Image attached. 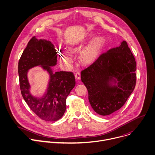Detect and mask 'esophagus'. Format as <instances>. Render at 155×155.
Returning a JSON list of instances; mask_svg holds the SVG:
<instances>
[{"label":"esophagus","mask_w":155,"mask_h":155,"mask_svg":"<svg viewBox=\"0 0 155 155\" xmlns=\"http://www.w3.org/2000/svg\"><path fill=\"white\" fill-rule=\"evenodd\" d=\"M75 78H76V79L78 80H79L81 79V74L79 72H77L76 74H75Z\"/></svg>","instance_id":"34e87169"}]
</instances>
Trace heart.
Masks as SVG:
<instances>
[{
  "label": "heart",
  "mask_w": 155,
  "mask_h": 155,
  "mask_svg": "<svg viewBox=\"0 0 155 155\" xmlns=\"http://www.w3.org/2000/svg\"><path fill=\"white\" fill-rule=\"evenodd\" d=\"M90 37H92L91 35ZM86 42L85 40H75L70 41L68 43V47L71 50H76L83 48ZM104 45V40L102 38H96L90 41L86 46L81 54V58L85 62H90L95 59L99 55ZM60 59L64 64L67 65L71 64L73 61V57L64 49L61 48L59 51Z\"/></svg>",
  "instance_id": "obj_1"
}]
</instances>
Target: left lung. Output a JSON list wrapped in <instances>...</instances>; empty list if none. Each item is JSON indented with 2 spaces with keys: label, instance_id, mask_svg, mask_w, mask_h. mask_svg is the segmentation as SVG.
<instances>
[{
  "label": "left lung",
  "instance_id": "8db88e82",
  "mask_svg": "<svg viewBox=\"0 0 155 155\" xmlns=\"http://www.w3.org/2000/svg\"><path fill=\"white\" fill-rule=\"evenodd\" d=\"M136 70L135 58L127 43L123 41L81 71V81L87 88L88 100L95 112L106 116L125 104L136 86ZM113 77L118 81L117 86L109 85Z\"/></svg>",
  "mask_w": 155,
  "mask_h": 155
}]
</instances>
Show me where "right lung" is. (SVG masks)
<instances>
[{
  "label": "right lung",
  "mask_w": 155,
  "mask_h": 155,
  "mask_svg": "<svg viewBox=\"0 0 155 155\" xmlns=\"http://www.w3.org/2000/svg\"><path fill=\"white\" fill-rule=\"evenodd\" d=\"M54 46L47 40L30 39L18 63L19 86L22 96L32 110L41 120L54 121L62 117L66 110V100L76 84L74 74L70 71L53 73L50 67L57 64ZM41 65L50 74L47 94L38 99L29 94L26 73L31 68Z\"/></svg>",
  "instance_id": "obj_1"
}]
</instances>
